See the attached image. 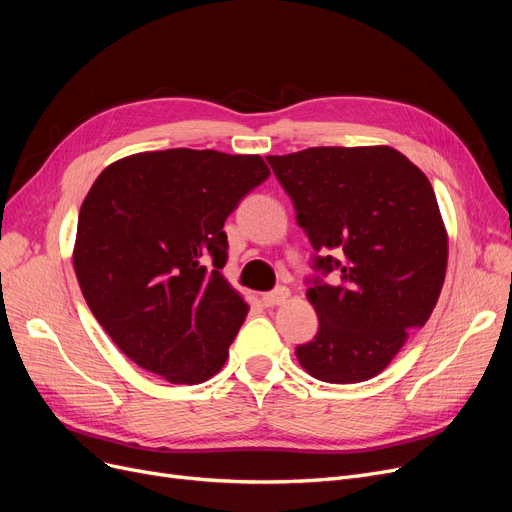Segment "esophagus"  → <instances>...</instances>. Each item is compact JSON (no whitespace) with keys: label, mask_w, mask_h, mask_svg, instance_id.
Masks as SVG:
<instances>
[{"label":"esophagus","mask_w":512,"mask_h":512,"mask_svg":"<svg viewBox=\"0 0 512 512\" xmlns=\"http://www.w3.org/2000/svg\"><path fill=\"white\" fill-rule=\"evenodd\" d=\"M288 297H290V290L288 288H276L274 292H267V294H263V305L265 307H276V305H282V303H286L288 301Z\"/></svg>","instance_id":"obj_1"}]
</instances>
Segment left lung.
I'll use <instances>...</instances> for the list:
<instances>
[{"mask_svg":"<svg viewBox=\"0 0 512 512\" xmlns=\"http://www.w3.org/2000/svg\"><path fill=\"white\" fill-rule=\"evenodd\" d=\"M267 161L321 253L317 270H340L336 286L307 288L319 330L297 359L321 382L371 380L425 326L444 286L448 232L432 182L388 145L311 147Z\"/></svg>","mask_w":512,"mask_h":512,"instance_id":"left-lung-1","label":"left lung"}]
</instances>
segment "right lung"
I'll list each match as a JSON object with an SVG mask.
<instances>
[{"label": "right lung", "instance_id": "1", "mask_svg": "<svg viewBox=\"0 0 512 512\" xmlns=\"http://www.w3.org/2000/svg\"><path fill=\"white\" fill-rule=\"evenodd\" d=\"M270 176L261 155L166 149L107 166L78 213L74 272L101 328L170 384L218 373L249 305L222 276L238 201Z\"/></svg>", "mask_w": 512, "mask_h": 512}]
</instances>
